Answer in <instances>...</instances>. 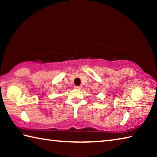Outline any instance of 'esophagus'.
I'll return each mask as SVG.
<instances>
[{"instance_id":"obj_1","label":"esophagus","mask_w":157,"mask_h":157,"mask_svg":"<svg viewBox=\"0 0 157 157\" xmlns=\"http://www.w3.org/2000/svg\"><path fill=\"white\" fill-rule=\"evenodd\" d=\"M74 88L76 89H81L82 86H74Z\"/></svg>"}]
</instances>
